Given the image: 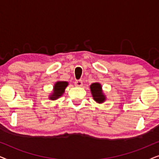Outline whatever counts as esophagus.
<instances>
[{"label":"esophagus","mask_w":159,"mask_h":159,"mask_svg":"<svg viewBox=\"0 0 159 159\" xmlns=\"http://www.w3.org/2000/svg\"><path fill=\"white\" fill-rule=\"evenodd\" d=\"M75 85L77 87H82V81L81 80H78L75 81Z\"/></svg>","instance_id":"34e87169"}]
</instances>
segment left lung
Here are the masks:
<instances>
[{"label": "left lung", "mask_w": 159, "mask_h": 159, "mask_svg": "<svg viewBox=\"0 0 159 159\" xmlns=\"http://www.w3.org/2000/svg\"><path fill=\"white\" fill-rule=\"evenodd\" d=\"M90 90L92 93L93 99L98 103H103L105 101V95L103 94V91L101 90V85L99 83H93L90 85Z\"/></svg>", "instance_id": "obj_1"}]
</instances>
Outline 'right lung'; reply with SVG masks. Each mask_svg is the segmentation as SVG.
I'll use <instances>...</instances> for the list:
<instances>
[{
  "label": "right lung",
  "mask_w": 159,
  "mask_h": 159,
  "mask_svg": "<svg viewBox=\"0 0 159 159\" xmlns=\"http://www.w3.org/2000/svg\"><path fill=\"white\" fill-rule=\"evenodd\" d=\"M68 85V82H57L54 85L53 93L51 96L50 98L51 100H56L61 96L63 93H64L65 88Z\"/></svg>",
  "instance_id": "add662e5"
}]
</instances>
